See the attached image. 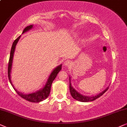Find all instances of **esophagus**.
I'll use <instances>...</instances> for the list:
<instances>
[{
  "label": "esophagus",
  "mask_w": 127,
  "mask_h": 127,
  "mask_svg": "<svg viewBox=\"0 0 127 127\" xmlns=\"http://www.w3.org/2000/svg\"><path fill=\"white\" fill-rule=\"evenodd\" d=\"M64 64L65 66H70L71 64V62L68 60H65L64 63Z\"/></svg>",
  "instance_id": "1"
}]
</instances>
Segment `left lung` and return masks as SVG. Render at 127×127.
<instances>
[{
  "label": "left lung",
  "mask_w": 127,
  "mask_h": 127,
  "mask_svg": "<svg viewBox=\"0 0 127 127\" xmlns=\"http://www.w3.org/2000/svg\"><path fill=\"white\" fill-rule=\"evenodd\" d=\"M69 80H70V91L71 93V95L72 97L74 98V99L77 100L78 101H79V102H91V101H94L96 100V99L100 97L102 95L104 94V92H106V91H107V89H109V87H107V88L104 89V90L100 94H99L95 96H84L82 95L77 92V91H75V89H74V88L72 87L71 84V79L70 77L69 78Z\"/></svg>",
  "instance_id": "obj_1"
}]
</instances>
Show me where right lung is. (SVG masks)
Wrapping results in <instances>:
<instances>
[{
  "instance_id": "obj_1",
  "label": "right lung",
  "mask_w": 127,
  "mask_h": 127,
  "mask_svg": "<svg viewBox=\"0 0 127 127\" xmlns=\"http://www.w3.org/2000/svg\"><path fill=\"white\" fill-rule=\"evenodd\" d=\"M33 27V25H30L29 26L27 27L26 28H24V30H23V33L25 32L29 31L30 30H31L32 28ZM20 37H18L16 39V40H14V42H13L12 47H11V51H10V58H9V62H8V79H9L10 82L12 85L13 88L16 92H17L18 95L21 96L22 98L25 99L27 101H29V102H33V103H37V102H40L41 101H43L45 99H46L47 97H48L49 95L50 94V88H51V85L52 82L54 79L56 78V76L57 75V74L59 73V72L62 69V64H60L59 66H57L56 68L54 69L53 71H52V73L50 74L49 75V77L48 79V81H47L46 85H45V87H44L43 88L40 89L39 91H36V92L32 93V94H24L23 93L20 92L19 91H17L15 88H14V86L12 84V82H11V78H10V72H11V65H12V62H13V56H14V53L15 51V48H16V46L18 40L20 39Z\"/></svg>"
}]
</instances>
